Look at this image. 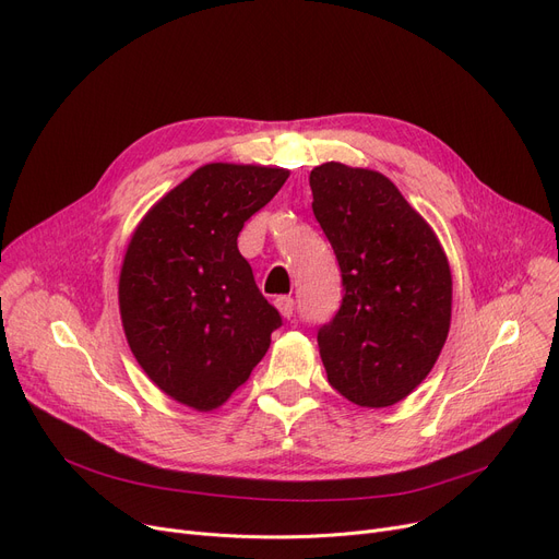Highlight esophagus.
Wrapping results in <instances>:
<instances>
[{
    "label": "esophagus",
    "instance_id": "1",
    "mask_svg": "<svg viewBox=\"0 0 559 559\" xmlns=\"http://www.w3.org/2000/svg\"><path fill=\"white\" fill-rule=\"evenodd\" d=\"M274 304H276L278 312H281L285 319H289L292 314H295V299H292V297H278Z\"/></svg>",
    "mask_w": 559,
    "mask_h": 559
}]
</instances>
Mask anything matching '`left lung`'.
Segmentation results:
<instances>
[{"instance_id": "obj_1", "label": "left lung", "mask_w": 559, "mask_h": 559, "mask_svg": "<svg viewBox=\"0 0 559 559\" xmlns=\"http://www.w3.org/2000/svg\"><path fill=\"white\" fill-rule=\"evenodd\" d=\"M310 188L344 287L340 310L317 333L329 383L356 405H394L430 373L447 342V253L383 174L324 163L310 171Z\"/></svg>"}]
</instances>
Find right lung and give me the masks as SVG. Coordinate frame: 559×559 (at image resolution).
Here are the masks:
<instances>
[{
    "instance_id": "obj_1",
    "label": "right lung",
    "mask_w": 559,
    "mask_h": 559,
    "mask_svg": "<svg viewBox=\"0 0 559 559\" xmlns=\"http://www.w3.org/2000/svg\"><path fill=\"white\" fill-rule=\"evenodd\" d=\"M287 176L281 167L203 165L144 215L129 242L120 274L129 346L167 396L201 413L245 383L283 324L238 235Z\"/></svg>"
}]
</instances>
